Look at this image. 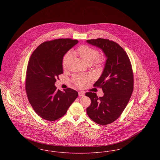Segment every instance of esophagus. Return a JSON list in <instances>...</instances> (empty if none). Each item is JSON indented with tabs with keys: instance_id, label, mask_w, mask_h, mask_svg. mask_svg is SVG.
Masks as SVG:
<instances>
[{
	"instance_id": "obj_1",
	"label": "esophagus",
	"mask_w": 160,
	"mask_h": 160,
	"mask_svg": "<svg viewBox=\"0 0 160 160\" xmlns=\"http://www.w3.org/2000/svg\"><path fill=\"white\" fill-rule=\"evenodd\" d=\"M84 93L83 92H78V95L80 97H83V96H84Z\"/></svg>"
}]
</instances>
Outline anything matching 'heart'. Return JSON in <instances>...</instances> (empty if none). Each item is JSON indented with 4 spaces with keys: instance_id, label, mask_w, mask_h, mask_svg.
Wrapping results in <instances>:
<instances>
[{
    "instance_id": "obj_1",
    "label": "heart",
    "mask_w": 160,
    "mask_h": 160,
    "mask_svg": "<svg viewBox=\"0 0 160 160\" xmlns=\"http://www.w3.org/2000/svg\"><path fill=\"white\" fill-rule=\"evenodd\" d=\"M74 55L80 57L84 62L88 65H92L96 67L99 68L101 67L105 62V57L98 54V51L88 45H82L77 48L76 50L72 51ZM71 60V54L69 53L65 54L62 59V67L63 69L68 68L69 62ZM90 78L87 76H77L73 79V83L77 87L82 88L87 82H89Z\"/></svg>"
}]
</instances>
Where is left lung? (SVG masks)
I'll return each mask as SVG.
<instances>
[{
	"instance_id": "8db88e82",
	"label": "left lung",
	"mask_w": 160,
	"mask_h": 160,
	"mask_svg": "<svg viewBox=\"0 0 160 160\" xmlns=\"http://www.w3.org/2000/svg\"><path fill=\"white\" fill-rule=\"evenodd\" d=\"M87 42L102 49L107 58L102 75L93 84L102 89L104 96L86 93L91 100L87 114L99 125L110 124L119 118L131 97L134 89L132 65L125 51L113 41L97 38Z\"/></svg>"
}]
</instances>
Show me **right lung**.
<instances>
[{"mask_svg":"<svg viewBox=\"0 0 160 160\" xmlns=\"http://www.w3.org/2000/svg\"><path fill=\"white\" fill-rule=\"evenodd\" d=\"M78 43L77 39L59 38L41 44L33 51L28 64L25 89L29 103L42 119L54 121L66 114L78 97L71 88L57 90L56 78L63 74L64 54Z\"/></svg>","mask_w":160,"mask_h":160,"instance_id":"right-lung-1","label":"right lung"}]
</instances>
